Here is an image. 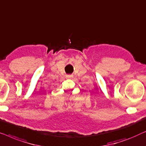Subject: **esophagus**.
I'll use <instances>...</instances> for the list:
<instances>
[{"label":"esophagus","mask_w":146,"mask_h":146,"mask_svg":"<svg viewBox=\"0 0 146 146\" xmlns=\"http://www.w3.org/2000/svg\"><path fill=\"white\" fill-rule=\"evenodd\" d=\"M71 77H72V76L70 75H66V77L68 78V79H69V78H71Z\"/></svg>","instance_id":"34e87169"}]
</instances>
